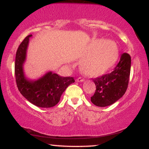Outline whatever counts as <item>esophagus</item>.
<instances>
[{
  "instance_id": "34e87169",
  "label": "esophagus",
  "mask_w": 149,
  "mask_h": 149,
  "mask_svg": "<svg viewBox=\"0 0 149 149\" xmlns=\"http://www.w3.org/2000/svg\"><path fill=\"white\" fill-rule=\"evenodd\" d=\"M76 81L77 82H83L84 81V78H82V77H79V78H77Z\"/></svg>"
}]
</instances>
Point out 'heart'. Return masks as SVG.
Returning <instances> with one entry per match:
<instances>
[{"instance_id":"1","label":"heart","mask_w":149,"mask_h":149,"mask_svg":"<svg viewBox=\"0 0 149 149\" xmlns=\"http://www.w3.org/2000/svg\"><path fill=\"white\" fill-rule=\"evenodd\" d=\"M83 55L87 57L81 64L83 72L97 76L104 74L113 66L118 57V50L113 42L100 40L92 44Z\"/></svg>"}]
</instances>
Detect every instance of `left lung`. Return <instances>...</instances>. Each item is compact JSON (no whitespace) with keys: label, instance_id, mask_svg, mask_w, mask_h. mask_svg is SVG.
Listing matches in <instances>:
<instances>
[{"label":"left lung","instance_id":"left-lung-1","mask_svg":"<svg viewBox=\"0 0 149 149\" xmlns=\"http://www.w3.org/2000/svg\"><path fill=\"white\" fill-rule=\"evenodd\" d=\"M130 69L131 57L124 52L112 72L92 78L96 85L95 94L91 97L92 103L104 107L121 98L127 89Z\"/></svg>","mask_w":149,"mask_h":149}]
</instances>
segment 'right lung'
I'll return each mask as SVG.
<instances>
[{
	"label": "right lung",
	"instance_id": "1",
	"mask_svg": "<svg viewBox=\"0 0 149 149\" xmlns=\"http://www.w3.org/2000/svg\"><path fill=\"white\" fill-rule=\"evenodd\" d=\"M29 35L23 40L16 52L15 74L19 91L31 104L42 108L55 106L59 102L63 92L70 84L74 83L73 77H63L57 73H47L37 80H31L24 74L23 64L26 59Z\"/></svg>",
	"mask_w": 149,
	"mask_h": 149
}]
</instances>
